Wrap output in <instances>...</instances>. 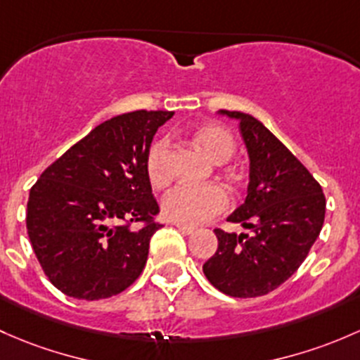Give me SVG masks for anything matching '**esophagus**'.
<instances>
[{"mask_svg":"<svg viewBox=\"0 0 360 360\" xmlns=\"http://www.w3.org/2000/svg\"><path fill=\"white\" fill-rule=\"evenodd\" d=\"M175 227L179 229V231L184 232V234H194V232H195V227H192V225L179 224V221H175Z\"/></svg>","mask_w":360,"mask_h":360,"instance_id":"1","label":"esophagus"}]
</instances>
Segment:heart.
<instances>
[{
  "mask_svg": "<svg viewBox=\"0 0 360 360\" xmlns=\"http://www.w3.org/2000/svg\"><path fill=\"white\" fill-rule=\"evenodd\" d=\"M195 142L201 146L213 162H227L236 150V140L231 131L218 124H205L195 131ZM169 140L158 139L146 155V172L154 187H165L169 181ZM166 218L179 224H205L229 207V195L217 184L205 187L176 185L166 192L161 201Z\"/></svg>",
  "mask_w": 360,
  "mask_h": 360,
  "instance_id": "heart-1",
  "label": "heart"
}]
</instances>
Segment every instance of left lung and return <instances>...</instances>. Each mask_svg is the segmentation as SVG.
<instances>
[{
	"label": "left lung",
	"instance_id": "8db88e82",
	"mask_svg": "<svg viewBox=\"0 0 360 360\" xmlns=\"http://www.w3.org/2000/svg\"><path fill=\"white\" fill-rule=\"evenodd\" d=\"M220 114L239 121L250 154L246 201L227 220L253 232L214 229L218 250L202 272L218 291L255 298L279 288L305 260L324 224L326 198L309 169L257 117Z\"/></svg>",
	"mask_w": 360,
	"mask_h": 360
}]
</instances>
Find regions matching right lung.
Returning a JSON list of instances; mask_svg holds the SVG:
<instances>
[{
  "mask_svg": "<svg viewBox=\"0 0 360 360\" xmlns=\"http://www.w3.org/2000/svg\"><path fill=\"white\" fill-rule=\"evenodd\" d=\"M173 112L135 110L103 121L41 173L29 192L27 234L43 272L77 300L109 298L146 266L162 225L146 172L155 131ZM133 223H142L139 231Z\"/></svg>",
  "mask_w": 360,
  "mask_h": 360,
  "instance_id": "obj_1",
  "label": "right lung"
}]
</instances>
